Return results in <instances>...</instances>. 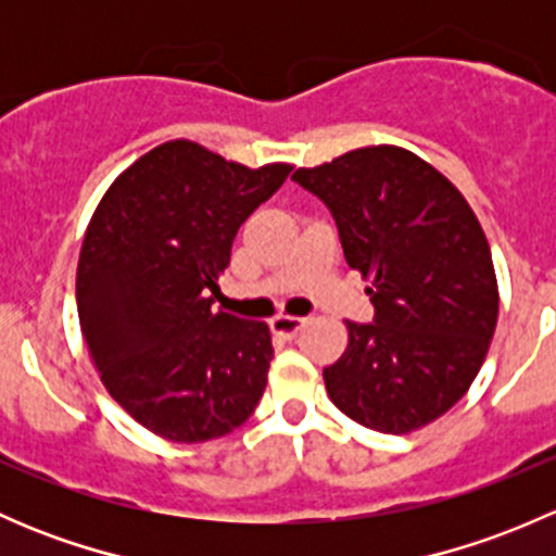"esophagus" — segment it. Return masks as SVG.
Returning a JSON list of instances; mask_svg holds the SVG:
<instances>
[{"mask_svg": "<svg viewBox=\"0 0 556 556\" xmlns=\"http://www.w3.org/2000/svg\"><path fill=\"white\" fill-rule=\"evenodd\" d=\"M304 328V319L301 317H290V314H279V317L271 319V330L277 336H285V339H293L299 330Z\"/></svg>", "mask_w": 556, "mask_h": 556, "instance_id": "obj_1", "label": "esophagus"}]
</instances>
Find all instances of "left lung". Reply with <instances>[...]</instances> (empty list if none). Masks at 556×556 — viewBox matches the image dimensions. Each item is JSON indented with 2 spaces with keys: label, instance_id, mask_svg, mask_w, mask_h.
I'll return each mask as SVG.
<instances>
[{
  "label": "left lung",
  "instance_id": "obj_1",
  "mask_svg": "<svg viewBox=\"0 0 556 556\" xmlns=\"http://www.w3.org/2000/svg\"><path fill=\"white\" fill-rule=\"evenodd\" d=\"M293 179L325 201L377 309L368 325L346 319L350 344L323 371L328 397L379 433L425 428L468 392L495 333L501 295L479 217L444 174L395 144Z\"/></svg>",
  "mask_w": 556,
  "mask_h": 556
}]
</instances>
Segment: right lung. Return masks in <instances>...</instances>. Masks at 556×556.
<instances>
[{
    "label": "right lung",
    "mask_w": 556,
    "mask_h": 556,
    "mask_svg": "<svg viewBox=\"0 0 556 556\" xmlns=\"http://www.w3.org/2000/svg\"><path fill=\"white\" fill-rule=\"evenodd\" d=\"M290 164L261 169L172 139L117 174L77 261V314L117 406L150 433L201 444L233 433L266 390V323L215 312L239 226Z\"/></svg>",
    "instance_id": "obj_1"
}]
</instances>
